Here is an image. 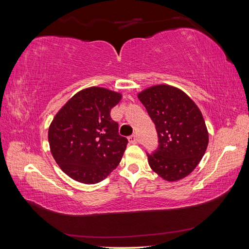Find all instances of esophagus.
<instances>
[{
  "label": "esophagus",
  "mask_w": 249,
  "mask_h": 249,
  "mask_svg": "<svg viewBox=\"0 0 249 249\" xmlns=\"http://www.w3.org/2000/svg\"><path fill=\"white\" fill-rule=\"evenodd\" d=\"M127 139H129V142L132 143V144H136V143H138V139H137L136 135H132V136H130Z\"/></svg>",
  "instance_id": "1"
}]
</instances>
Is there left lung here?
<instances>
[{
    "label": "left lung",
    "instance_id": "obj_1",
    "mask_svg": "<svg viewBox=\"0 0 249 249\" xmlns=\"http://www.w3.org/2000/svg\"><path fill=\"white\" fill-rule=\"evenodd\" d=\"M154 122L159 148L147 155L150 168L167 182L179 180L197 166L206 153L209 133L199 108L183 90L166 84L138 93Z\"/></svg>",
    "mask_w": 249,
    "mask_h": 249
}]
</instances>
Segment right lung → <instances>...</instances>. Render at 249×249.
Instances as JSON below:
<instances>
[{
    "label": "right lung",
    "instance_id": "obj_1",
    "mask_svg": "<svg viewBox=\"0 0 249 249\" xmlns=\"http://www.w3.org/2000/svg\"><path fill=\"white\" fill-rule=\"evenodd\" d=\"M122 96L107 88L88 87L71 97L53 118L48 133L51 153L72 179L100 183L118 166L127 139L118 134L110 111Z\"/></svg>",
    "mask_w": 249,
    "mask_h": 249
}]
</instances>
